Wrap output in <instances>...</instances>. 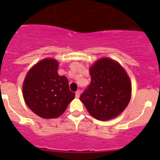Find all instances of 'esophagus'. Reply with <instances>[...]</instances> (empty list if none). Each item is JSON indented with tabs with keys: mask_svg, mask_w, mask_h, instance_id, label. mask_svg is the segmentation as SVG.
<instances>
[{
	"mask_svg": "<svg viewBox=\"0 0 160 160\" xmlns=\"http://www.w3.org/2000/svg\"><path fill=\"white\" fill-rule=\"evenodd\" d=\"M80 96V90H77V92H76V97L77 98H79Z\"/></svg>",
	"mask_w": 160,
	"mask_h": 160,
	"instance_id": "esophagus-1",
	"label": "esophagus"
}]
</instances>
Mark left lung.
<instances>
[{"instance_id": "obj_1", "label": "left lung", "mask_w": 160, "mask_h": 160, "mask_svg": "<svg viewBox=\"0 0 160 160\" xmlns=\"http://www.w3.org/2000/svg\"><path fill=\"white\" fill-rule=\"evenodd\" d=\"M91 83L80 100L90 115L99 120L119 116L132 96L129 77L120 64L108 58L97 60L89 70Z\"/></svg>"}]
</instances>
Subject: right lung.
<instances>
[{
	"label": "right lung",
	"mask_w": 160,
	"mask_h": 160,
	"mask_svg": "<svg viewBox=\"0 0 160 160\" xmlns=\"http://www.w3.org/2000/svg\"><path fill=\"white\" fill-rule=\"evenodd\" d=\"M57 68V60L44 59L29 70L23 83L27 106L44 119L61 116L75 97L67 77L60 76Z\"/></svg>",
	"instance_id": "add662e5"
}]
</instances>
